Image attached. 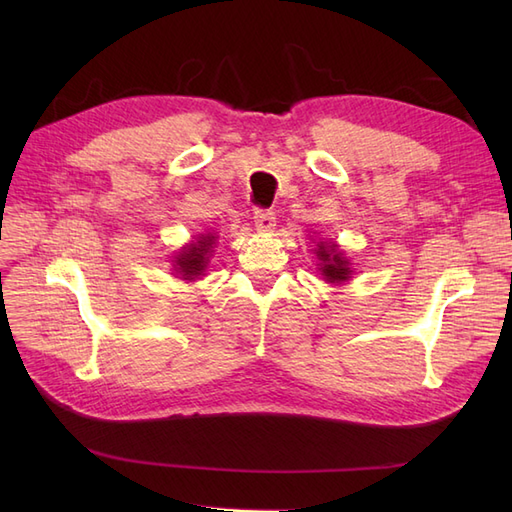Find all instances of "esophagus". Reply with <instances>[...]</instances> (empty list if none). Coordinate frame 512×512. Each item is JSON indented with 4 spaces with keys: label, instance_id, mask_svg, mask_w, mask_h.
<instances>
[{
    "label": "esophagus",
    "instance_id": "obj_1",
    "mask_svg": "<svg viewBox=\"0 0 512 512\" xmlns=\"http://www.w3.org/2000/svg\"><path fill=\"white\" fill-rule=\"evenodd\" d=\"M254 224L262 232L273 230V226H275V213L267 211V209H256L254 211Z\"/></svg>",
    "mask_w": 512,
    "mask_h": 512
}]
</instances>
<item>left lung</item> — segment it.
Segmentation results:
<instances>
[{"label": "left lung", "mask_w": 512, "mask_h": 512, "mask_svg": "<svg viewBox=\"0 0 512 512\" xmlns=\"http://www.w3.org/2000/svg\"><path fill=\"white\" fill-rule=\"evenodd\" d=\"M316 256L322 260L320 269H322V275L327 277L329 282H346L352 275V271L348 267V260L342 256V252H337V247L333 243L331 245L320 243Z\"/></svg>", "instance_id": "obj_1"}]
</instances>
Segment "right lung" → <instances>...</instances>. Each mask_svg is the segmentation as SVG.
<instances>
[{"mask_svg": "<svg viewBox=\"0 0 512 512\" xmlns=\"http://www.w3.org/2000/svg\"><path fill=\"white\" fill-rule=\"evenodd\" d=\"M215 237L207 235V237H200L196 243H190L185 250L177 256V265L175 271L183 277V280H194L200 273L205 271L207 267V258L211 252V245H213Z\"/></svg>", "mask_w": 512, "mask_h": 512, "instance_id": "obj_1", "label": "right lung"}]
</instances>
